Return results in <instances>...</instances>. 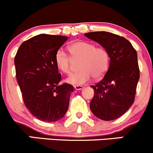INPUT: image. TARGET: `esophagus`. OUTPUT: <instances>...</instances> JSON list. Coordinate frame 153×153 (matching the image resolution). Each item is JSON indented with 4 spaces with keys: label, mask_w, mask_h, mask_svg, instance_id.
<instances>
[{
    "label": "esophagus",
    "mask_w": 153,
    "mask_h": 153,
    "mask_svg": "<svg viewBox=\"0 0 153 153\" xmlns=\"http://www.w3.org/2000/svg\"><path fill=\"white\" fill-rule=\"evenodd\" d=\"M84 89V87L81 85H75L74 86V90H82Z\"/></svg>",
    "instance_id": "34e87169"
}]
</instances>
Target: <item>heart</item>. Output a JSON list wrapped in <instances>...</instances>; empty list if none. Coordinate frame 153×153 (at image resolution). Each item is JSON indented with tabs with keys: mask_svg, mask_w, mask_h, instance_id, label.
Wrapping results in <instances>:
<instances>
[{
	"mask_svg": "<svg viewBox=\"0 0 153 153\" xmlns=\"http://www.w3.org/2000/svg\"><path fill=\"white\" fill-rule=\"evenodd\" d=\"M70 57L62 48L56 51L54 61L56 66L63 73L71 70V59H79V71L74 72L66 78L67 83L73 85H82L90 82L92 76L95 79L102 77L107 71L110 56L105 48L96 47L92 42L78 41L70 44L68 47Z\"/></svg>",
	"mask_w": 153,
	"mask_h": 153,
	"instance_id": "obj_1",
	"label": "heart"
}]
</instances>
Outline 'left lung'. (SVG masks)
Returning a JSON list of instances; mask_svg holds the SVG:
<instances>
[{
  "label": "left lung",
  "mask_w": 153,
  "mask_h": 153,
  "mask_svg": "<svg viewBox=\"0 0 153 153\" xmlns=\"http://www.w3.org/2000/svg\"><path fill=\"white\" fill-rule=\"evenodd\" d=\"M85 35L109 53L108 69L101 81L91 87L95 94L90 107L96 117L112 121L126 113L134 101L140 79L137 51L126 38L111 32H88Z\"/></svg>",
  "instance_id": "8db88e82"
}]
</instances>
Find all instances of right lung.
<instances>
[{
	"instance_id": "obj_1",
	"label": "right lung",
	"mask_w": 153,
	"mask_h": 153,
	"mask_svg": "<svg viewBox=\"0 0 153 153\" xmlns=\"http://www.w3.org/2000/svg\"><path fill=\"white\" fill-rule=\"evenodd\" d=\"M67 39L41 34L25 41L15 56L16 76L24 102L40 121L55 122L68 111L74 87L67 83L58 85L61 75L54 61L56 51Z\"/></svg>"
}]
</instances>
